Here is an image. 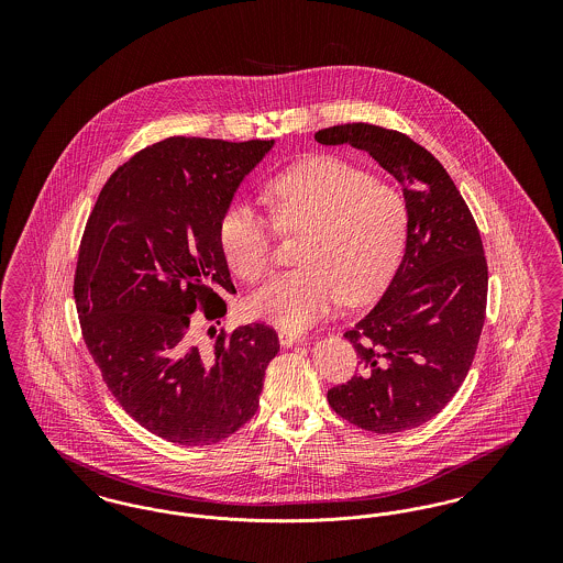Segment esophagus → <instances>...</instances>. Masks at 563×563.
Instances as JSON below:
<instances>
[{
    "label": "esophagus",
    "mask_w": 563,
    "mask_h": 563,
    "mask_svg": "<svg viewBox=\"0 0 563 563\" xmlns=\"http://www.w3.org/2000/svg\"><path fill=\"white\" fill-rule=\"evenodd\" d=\"M278 340H280V344L283 346H294V344H299V342H303L306 338H303V333L301 331H291V329H280L278 331Z\"/></svg>",
    "instance_id": "obj_1"
}]
</instances>
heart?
I'll use <instances>...</instances> for the list:
<instances>
[{"mask_svg": "<svg viewBox=\"0 0 563 563\" xmlns=\"http://www.w3.org/2000/svg\"><path fill=\"white\" fill-rule=\"evenodd\" d=\"M272 221L280 232H303L299 268L283 272L255 291L253 317L301 331L327 317L344 297H374L390 278L407 236L401 191L335 156L295 164L266 186ZM223 255L241 278L260 280L274 260V228L236 202L219 221Z\"/></svg>", "mask_w": 563, "mask_h": 563, "instance_id": "obj_1", "label": "heart"}]
</instances>
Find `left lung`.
Masks as SVG:
<instances>
[{
	"instance_id": "obj_1",
	"label": "left lung",
	"mask_w": 563,
	"mask_h": 563,
	"mask_svg": "<svg viewBox=\"0 0 563 563\" xmlns=\"http://www.w3.org/2000/svg\"><path fill=\"white\" fill-rule=\"evenodd\" d=\"M314 139L367 152L401 184L409 213L390 285L344 333L361 374L331 388L327 401L358 429H416L452 401L482 338L487 264L477 223L441 162L407 134L354 122Z\"/></svg>"
}]
</instances>
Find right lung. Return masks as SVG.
<instances>
[{
    "mask_svg": "<svg viewBox=\"0 0 563 563\" xmlns=\"http://www.w3.org/2000/svg\"><path fill=\"white\" fill-rule=\"evenodd\" d=\"M272 145L164 139L109 177L88 217L74 283L84 342L124 411L164 441L213 445L260 407L276 331L251 322L209 346L189 327L198 306L217 321L236 294L219 221Z\"/></svg>",
    "mask_w": 563,
    "mask_h": 563,
    "instance_id": "obj_1",
    "label": "right lung"
}]
</instances>
